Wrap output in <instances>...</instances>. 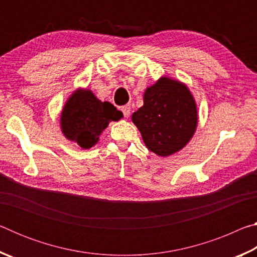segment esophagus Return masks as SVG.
I'll return each instance as SVG.
<instances>
[{
	"label": "esophagus",
	"instance_id": "1",
	"mask_svg": "<svg viewBox=\"0 0 257 257\" xmlns=\"http://www.w3.org/2000/svg\"><path fill=\"white\" fill-rule=\"evenodd\" d=\"M121 111H122L125 118H128V116L130 115V113H132V107H130V105H124L121 107Z\"/></svg>",
	"mask_w": 257,
	"mask_h": 257
}]
</instances>
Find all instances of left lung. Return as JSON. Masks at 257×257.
Masks as SVG:
<instances>
[{
  "mask_svg": "<svg viewBox=\"0 0 257 257\" xmlns=\"http://www.w3.org/2000/svg\"><path fill=\"white\" fill-rule=\"evenodd\" d=\"M132 120L151 152L167 158L181 151L196 132V101L185 82L162 76L144 92Z\"/></svg>",
  "mask_w": 257,
  "mask_h": 257,
  "instance_id": "1",
  "label": "left lung"
}]
</instances>
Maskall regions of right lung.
<instances>
[{
    "label": "right lung",
    "instance_id": "obj_1",
    "mask_svg": "<svg viewBox=\"0 0 257 257\" xmlns=\"http://www.w3.org/2000/svg\"><path fill=\"white\" fill-rule=\"evenodd\" d=\"M123 118L110 102H102L88 88H77L67 98L60 115V128L68 141L89 150L111 121Z\"/></svg>",
    "mask_w": 257,
    "mask_h": 257
}]
</instances>
